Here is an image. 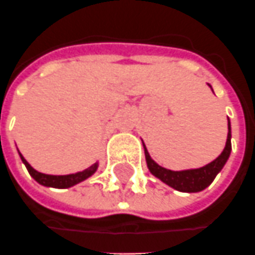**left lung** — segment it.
<instances>
[{"instance_id":"1","label":"left lung","mask_w":255,"mask_h":255,"mask_svg":"<svg viewBox=\"0 0 255 255\" xmlns=\"http://www.w3.org/2000/svg\"><path fill=\"white\" fill-rule=\"evenodd\" d=\"M208 86L211 87V84H208ZM231 138V121L228 118V138H226V144H225V148L221 152V155L218 158H215L212 162L204 165L201 168H197V169H184V171H171V169H166L164 166L158 165L150 157L148 151L145 148V144L143 143L148 171L155 178H158L161 182H164L165 184H168L169 187L175 189V190L183 191V193H197V191L204 190L205 187H208L214 182L215 176L221 172V169L226 164V161L229 159V155H231L232 151Z\"/></svg>"}]
</instances>
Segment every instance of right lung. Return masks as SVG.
<instances>
[{
	"label": "right lung",
	"instance_id": "right-lung-1",
	"mask_svg": "<svg viewBox=\"0 0 255 255\" xmlns=\"http://www.w3.org/2000/svg\"><path fill=\"white\" fill-rule=\"evenodd\" d=\"M19 152V151H17ZM20 155V159L24 164V166L27 168V171L30 173V176L37 183H40L41 186H45V187H55V189H68V187H72L75 184L83 182L86 179H89L91 175H94L96 171L98 169V161L96 164H93L91 166H89L87 169H84L82 172H76V173H71V175H47V173H41V172L36 171L33 166H31L24 157L19 152Z\"/></svg>",
	"mask_w": 255,
	"mask_h": 255
}]
</instances>
